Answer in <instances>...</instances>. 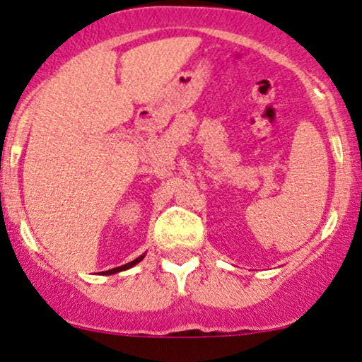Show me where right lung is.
<instances>
[{
    "label": "right lung",
    "mask_w": 362,
    "mask_h": 362,
    "mask_svg": "<svg viewBox=\"0 0 362 362\" xmlns=\"http://www.w3.org/2000/svg\"><path fill=\"white\" fill-rule=\"evenodd\" d=\"M144 255H146V253H143V255H139L138 259H134V260H132V262H129V264H124V265H120V267L110 269V271H107V272H103V274H105V276H110V274H115V272H120V271H127V269H131L132 265L139 264V262L144 259Z\"/></svg>",
    "instance_id": "add662e5"
}]
</instances>
